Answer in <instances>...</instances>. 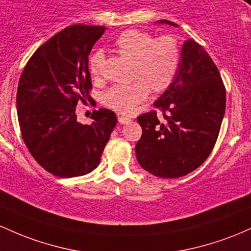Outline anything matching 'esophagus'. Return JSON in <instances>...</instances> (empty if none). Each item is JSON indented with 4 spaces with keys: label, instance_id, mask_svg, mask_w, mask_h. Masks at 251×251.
<instances>
[{
    "label": "esophagus",
    "instance_id": "esophagus-1",
    "mask_svg": "<svg viewBox=\"0 0 251 251\" xmlns=\"http://www.w3.org/2000/svg\"><path fill=\"white\" fill-rule=\"evenodd\" d=\"M118 122H120L121 125H128V123L131 122V120L129 117L120 116V117H118Z\"/></svg>",
    "mask_w": 251,
    "mask_h": 251
}]
</instances>
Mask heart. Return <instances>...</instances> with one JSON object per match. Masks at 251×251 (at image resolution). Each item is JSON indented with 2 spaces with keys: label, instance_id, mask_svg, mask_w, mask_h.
Listing matches in <instances>:
<instances>
[{
  "label": "heart",
  "instance_id": "b5f03b06",
  "mask_svg": "<svg viewBox=\"0 0 251 251\" xmlns=\"http://www.w3.org/2000/svg\"><path fill=\"white\" fill-rule=\"evenodd\" d=\"M115 49L121 54L133 59V81L115 85L103 96L104 105L123 115H130L137 105L147 100L151 89L162 92L171 85L178 70L180 49L173 36L154 39L139 29L125 30L115 41ZM104 54L97 50L90 58V71L95 78L102 75Z\"/></svg>",
  "mask_w": 251,
  "mask_h": 251
}]
</instances>
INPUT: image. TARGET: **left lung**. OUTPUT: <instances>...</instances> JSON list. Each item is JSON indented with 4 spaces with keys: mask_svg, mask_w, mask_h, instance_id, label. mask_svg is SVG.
<instances>
[{
    "mask_svg": "<svg viewBox=\"0 0 251 251\" xmlns=\"http://www.w3.org/2000/svg\"><path fill=\"white\" fill-rule=\"evenodd\" d=\"M225 103L221 73L206 50L190 39L182 46L174 80L154 103L162 117L155 110L137 117L142 136L135 151L141 167L165 179L197 170L215 147Z\"/></svg>",
    "mask_w": 251,
    "mask_h": 251,
    "instance_id": "obj_1",
    "label": "left lung"
}]
</instances>
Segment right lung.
<instances>
[{"label": "right lung", "instance_id": "right-lung-1", "mask_svg": "<svg viewBox=\"0 0 251 251\" xmlns=\"http://www.w3.org/2000/svg\"><path fill=\"white\" fill-rule=\"evenodd\" d=\"M105 27L73 25L41 45L19 80L16 108L22 139L44 170L59 178L85 176L100 165L117 123L115 112L94 110L92 125L75 109L90 100L89 54Z\"/></svg>", "mask_w": 251, "mask_h": 251}]
</instances>
